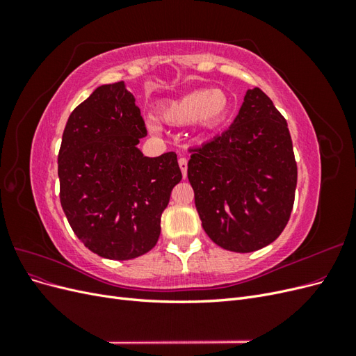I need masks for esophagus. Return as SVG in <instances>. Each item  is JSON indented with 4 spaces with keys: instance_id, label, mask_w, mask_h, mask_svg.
Wrapping results in <instances>:
<instances>
[{
    "instance_id": "34e87169",
    "label": "esophagus",
    "mask_w": 356,
    "mask_h": 356,
    "mask_svg": "<svg viewBox=\"0 0 356 356\" xmlns=\"http://www.w3.org/2000/svg\"><path fill=\"white\" fill-rule=\"evenodd\" d=\"M178 165H179V169H181V172H182V177H187V159L186 157H181L179 160H178Z\"/></svg>"
}]
</instances>
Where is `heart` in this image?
Here are the masks:
<instances>
[{"label":"heart","instance_id":"1","mask_svg":"<svg viewBox=\"0 0 356 356\" xmlns=\"http://www.w3.org/2000/svg\"><path fill=\"white\" fill-rule=\"evenodd\" d=\"M230 110L229 95L221 89H196L177 99L159 106V118L169 126H186L197 123L203 129L218 126ZM148 131L159 134L160 126L154 120L147 122Z\"/></svg>","mask_w":356,"mask_h":356}]
</instances>
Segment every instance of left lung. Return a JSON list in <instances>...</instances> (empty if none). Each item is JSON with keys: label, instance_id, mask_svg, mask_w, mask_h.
I'll list each match as a JSON object with an SVG mask.
<instances>
[{"label": "left lung", "instance_id": "obj_1", "mask_svg": "<svg viewBox=\"0 0 356 356\" xmlns=\"http://www.w3.org/2000/svg\"><path fill=\"white\" fill-rule=\"evenodd\" d=\"M190 153L187 177L196 209L215 243L252 252L284 232L297 163L286 120L263 90H248L227 131Z\"/></svg>", "mask_w": 356, "mask_h": 356}]
</instances>
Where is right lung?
Instances as JSON below:
<instances>
[{"instance_id": "add662e5", "label": "right lung", "mask_w": 356, "mask_h": 356, "mask_svg": "<svg viewBox=\"0 0 356 356\" xmlns=\"http://www.w3.org/2000/svg\"><path fill=\"white\" fill-rule=\"evenodd\" d=\"M145 135L124 81L95 89L71 113L62 135V209L84 246L110 260H131L154 248L161 212L182 178L174 152L141 153Z\"/></svg>"}]
</instances>
